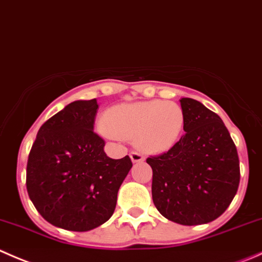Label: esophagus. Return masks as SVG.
<instances>
[{"mask_svg": "<svg viewBox=\"0 0 262 262\" xmlns=\"http://www.w3.org/2000/svg\"><path fill=\"white\" fill-rule=\"evenodd\" d=\"M130 158L132 160V163H139V162H144V157H142L140 152L137 151H132L130 154Z\"/></svg>", "mask_w": 262, "mask_h": 262, "instance_id": "esophagus-1", "label": "esophagus"}]
</instances>
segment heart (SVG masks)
<instances>
[{"label":"heart","instance_id":"1","mask_svg":"<svg viewBox=\"0 0 262 262\" xmlns=\"http://www.w3.org/2000/svg\"><path fill=\"white\" fill-rule=\"evenodd\" d=\"M183 110L173 102L125 103L111 108L99 130L108 139H135L137 146L147 152H165L182 136Z\"/></svg>","mask_w":262,"mask_h":262}]
</instances>
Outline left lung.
Listing matches in <instances>:
<instances>
[{"instance_id": "1", "label": "left lung", "mask_w": 262, "mask_h": 262, "mask_svg": "<svg viewBox=\"0 0 262 262\" xmlns=\"http://www.w3.org/2000/svg\"><path fill=\"white\" fill-rule=\"evenodd\" d=\"M180 102L186 134L167 152L146 159L152 201L170 222L206 224L219 218L237 193L239 159L216 113L191 98Z\"/></svg>"}]
</instances>
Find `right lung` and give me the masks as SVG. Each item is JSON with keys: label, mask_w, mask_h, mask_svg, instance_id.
<instances>
[{"label": "right lung", "mask_w": 262, "mask_h": 262, "mask_svg": "<svg viewBox=\"0 0 262 262\" xmlns=\"http://www.w3.org/2000/svg\"><path fill=\"white\" fill-rule=\"evenodd\" d=\"M97 99L75 100L43 123L30 150L27 190L54 227L86 232L112 216L130 172L128 155L112 159L94 132Z\"/></svg>", "instance_id": "add662e5"}]
</instances>
